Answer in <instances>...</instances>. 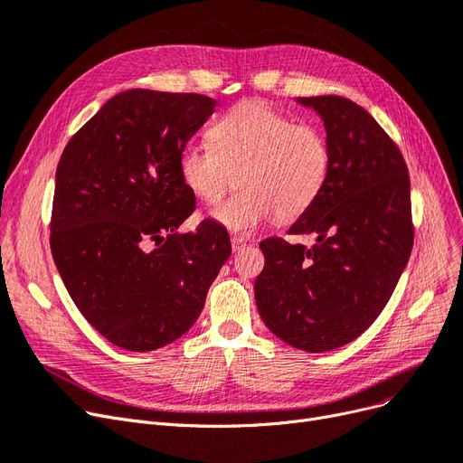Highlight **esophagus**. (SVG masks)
<instances>
[{
	"mask_svg": "<svg viewBox=\"0 0 463 463\" xmlns=\"http://www.w3.org/2000/svg\"><path fill=\"white\" fill-rule=\"evenodd\" d=\"M231 242H232V251H241V250L246 246V238H242V236H232Z\"/></svg>",
	"mask_w": 463,
	"mask_h": 463,
	"instance_id": "esophagus-1",
	"label": "esophagus"
}]
</instances>
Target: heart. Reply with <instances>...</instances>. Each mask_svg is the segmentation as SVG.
<instances>
[{
    "instance_id": "obj_1",
    "label": "heart",
    "mask_w": 463,
    "mask_h": 463,
    "mask_svg": "<svg viewBox=\"0 0 463 463\" xmlns=\"http://www.w3.org/2000/svg\"><path fill=\"white\" fill-rule=\"evenodd\" d=\"M208 139L210 146L181 150L179 175L205 205L221 203L236 177L241 191L215 212L232 231H251L270 215L279 222L299 219L328 181V137L265 102H238L212 126Z\"/></svg>"
}]
</instances>
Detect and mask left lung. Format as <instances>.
<instances>
[{"label": "left lung", "mask_w": 463, "mask_h": 463, "mask_svg": "<svg viewBox=\"0 0 463 463\" xmlns=\"http://www.w3.org/2000/svg\"><path fill=\"white\" fill-rule=\"evenodd\" d=\"M326 126L332 148L328 181L288 234L260 244L265 267L255 303L267 328L309 353L351 344L380 317L414 246L410 175L397 143L356 102L298 97Z\"/></svg>", "instance_id": "8db88e82"}]
</instances>
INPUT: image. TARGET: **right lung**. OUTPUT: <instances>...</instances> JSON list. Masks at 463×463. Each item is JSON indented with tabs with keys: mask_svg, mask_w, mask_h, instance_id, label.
<instances>
[{
	"mask_svg": "<svg viewBox=\"0 0 463 463\" xmlns=\"http://www.w3.org/2000/svg\"><path fill=\"white\" fill-rule=\"evenodd\" d=\"M217 102L198 93L114 95L62 150L51 253L72 301L110 344L154 351L181 337L231 255L227 229L196 210L177 158Z\"/></svg>",
	"mask_w": 463,
	"mask_h": 463,
	"instance_id": "right-lung-1",
	"label": "right lung"
}]
</instances>
